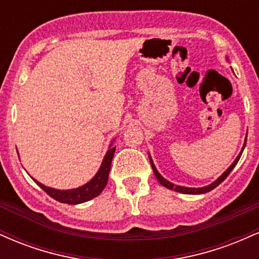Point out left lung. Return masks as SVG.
Listing matches in <instances>:
<instances>
[{
	"mask_svg": "<svg viewBox=\"0 0 259 259\" xmlns=\"http://www.w3.org/2000/svg\"><path fill=\"white\" fill-rule=\"evenodd\" d=\"M227 59H228V57H227ZM246 141H247V136H246V138H245V142H243V146H242L241 152L239 153V156H237L236 158H235L234 162L231 163L230 167H229V168L227 169V170H225L224 173H223V174L221 175V177L218 178V179L213 181V183L209 184V185L203 186V187H187V186L175 185V184L170 183V181H168L167 179H164V178H163L162 175L159 174V171L157 170L156 165H154V163H153V160H152V157H151L150 154H148V157H150L151 167H152V169H153V173H154V175H156L157 180H158V183L160 184V185L164 186V187H167V189H169V190H174V191L180 192V194H185V195H202V194H207V192L212 191V190L215 189V187L218 186L219 184H222L223 181L227 179L228 175L231 173V170H233V169L235 168V165H236L237 162H239L240 157H241V154H242V152H243V148H245V146H246Z\"/></svg>",
	"mask_w": 259,
	"mask_h": 259,
	"instance_id": "8db88e82",
	"label": "left lung"
}]
</instances>
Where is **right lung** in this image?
I'll return each mask as SVG.
<instances>
[{"label":"right lung","mask_w":259,"mask_h":259,"mask_svg":"<svg viewBox=\"0 0 259 259\" xmlns=\"http://www.w3.org/2000/svg\"><path fill=\"white\" fill-rule=\"evenodd\" d=\"M113 142L114 140H112V142L109 144L108 151H107L105 157H103L102 163H101V167L97 173L95 174V177L92 178L90 181L84 184V185L76 187V189H69V190H58L53 189V187H49L44 184L38 183L36 179L31 178L35 183L37 184L41 189L46 192L47 195L51 196L52 198H55L56 201L62 202V203L67 204H79L84 203L92 200V198L97 197L101 192L103 191L107 183H108V175L111 171V164L113 156H114L115 147L113 146Z\"/></svg>","instance_id":"1"}]
</instances>
